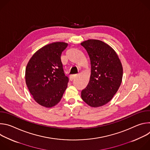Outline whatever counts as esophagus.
Listing matches in <instances>:
<instances>
[{
    "mask_svg": "<svg viewBox=\"0 0 150 150\" xmlns=\"http://www.w3.org/2000/svg\"><path fill=\"white\" fill-rule=\"evenodd\" d=\"M78 75L77 74H73V75H71L70 76H69V79H70V81H73V79L77 76Z\"/></svg>",
    "mask_w": 150,
    "mask_h": 150,
    "instance_id": "esophagus-1",
    "label": "esophagus"
}]
</instances>
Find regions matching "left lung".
Returning a JSON list of instances; mask_svg holds the SVG:
<instances>
[{
	"label": "left lung",
	"instance_id": "obj_1",
	"mask_svg": "<svg viewBox=\"0 0 150 150\" xmlns=\"http://www.w3.org/2000/svg\"><path fill=\"white\" fill-rule=\"evenodd\" d=\"M87 50L91 62V75L81 98L93 108L109 103L117 91L122 81L123 68L116 52L98 40H88L81 43Z\"/></svg>",
	"mask_w": 150,
	"mask_h": 150
}]
</instances>
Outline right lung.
Wrapping results in <instances>:
<instances>
[{"label": "right lung", "mask_w": 150, "mask_h": 150, "mask_svg": "<svg viewBox=\"0 0 150 150\" xmlns=\"http://www.w3.org/2000/svg\"><path fill=\"white\" fill-rule=\"evenodd\" d=\"M68 43L55 42L37 50L25 69V82L34 100L45 108H52L61 100L69 79L65 76L60 56Z\"/></svg>", "instance_id": "add662e5"}]
</instances>
